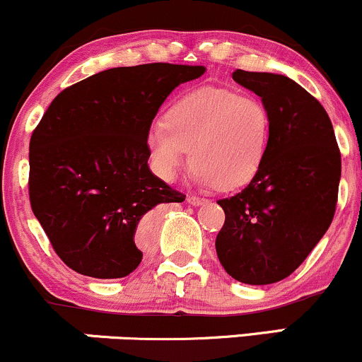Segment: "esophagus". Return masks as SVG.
I'll use <instances>...</instances> for the list:
<instances>
[{"mask_svg": "<svg viewBox=\"0 0 362 362\" xmlns=\"http://www.w3.org/2000/svg\"><path fill=\"white\" fill-rule=\"evenodd\" d=\"M187 202H189L190 206H202V204H206V199H202V197H195V195H189V197H187Z\"/></svg>", "mask_w": 362, "mask_h": 362, "instance_id": "obj_1", "label": "esophagus"}]
</instances>
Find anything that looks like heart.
<instances>
[{
  "mask_svg": "<svg viewBox=\"0 0 362 362\" xmlns=\"http://www.w3.org/2000/svg\"><path fill=\"white\" fill-rule=\"evenodd\" d=\"M271 143V117L255 97L219 86L187 91L170 105L165 122L146 134L153 172L175 182L192 160V178L202 189L235 190L259 173Z\"/></svg>",
  "mask_w": 362,
  "mask_h": 362,
  "instance_id": "obj_1",
  "label": "heart"
}]
</instances>
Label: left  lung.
Masks as SVG:
<instances>
[{"instance_id": "left-lung-1", "label": "left lung", "mask_w": 362, "mask_h": 362, "mask_svg": "<svg viewBox=\"0 0 362 362\" xmlns=\"http://www.w3.org/2000/svg\"><path fill=\"white\" fill-rule=\"evenodd\" d=\"M233 80L260 97L271 143L250 184L218 201L226 219L216 252L233 279L272 284L296 271L327 233L337 204L340 151L322 103L296 81L243 69Z\"/></svg>"}]
</instances>
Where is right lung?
Listing matches in <instances>:
<instances>
[{"label":"right lung","instance_id":"obj_1","mask_svg":"<svg viewBox=\"0 0 362 362\" xmlns=\"http://www.w3.org/2000/svg\"><path fill=\"white\" fill-rule=\"evenodd\" d=\"M204 66L112 68L62 90L30 139L28 194L59 259L97 279L141 264L136 230L158 204L182 202L149 170L146 134L161 103Z\"/></svg>","mask_w":362,"mask_h":362}]
</instances>
